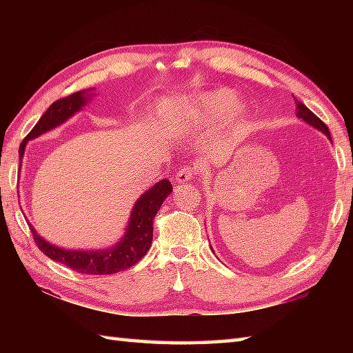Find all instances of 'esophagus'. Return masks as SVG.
I'll use <instances>...</instances> for the list:
<instances>
[{
    "label": "esophagus",
    "mask_w": 353,
    "mask_h": 353,
    "mask_svg": "<svg viewBox=\"0 0 353 353\" xmlns=\"http://www.w3.org/2000/svg\"><path fill=\"white\" fill-rule=\"evenodd\" d=\"M194 174H196V172H194L193 168H191V166H183V168H181V170L176 172L174 181L179 182V183L188 182V181H191V179L194 177Z\"/></svg>",
    "instance_id": "esophagus-1"
}]
</instances>
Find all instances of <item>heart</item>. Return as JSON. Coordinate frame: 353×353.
I'll return each instance as SVG.
<instances>
[{"mask_svg": "<svg viewBox=\"0 0 353 353\" xmlns=\"http://www.w3.org/2000/svg\"><path fill=\"white\" fill-rule=\"evenodd\" d=\"M236 104L234 93L230 92H216L205 94L196 103L171 105L170 113L166 117V124L170 130H183L191 124L204 117H223L224 113L232 110Z\"/></svg>", "mask_w": 353, "mask_h": 353, "instance_id": "1", "label": "heart"}]
</instances>
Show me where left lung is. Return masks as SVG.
Here are the masks:
<instances>
[{
    "instance_id": "obj_1",
    "label": "left lung",
    "mask_w": 353,
    "mask_h": 353,
    "mask_svg": "<svg viewBox=\"0 0 353 353\" xmlns=\"http://www.w3.org/2000/svg\"><path fill=\"white\" fill-rule=\"evenodd\" d=\"M294 101H296V105H297V117L302 118L303 121H307L308 124H312V126H314L316 129L322 130V132H324L328 137V139H330V130H328L327 124L322 121V119H319L318 117H316L314 113L310 110L305 104H302L301 101H297L296 98H294Z\"/></svg>"
}]
</instances>
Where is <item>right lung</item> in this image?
Here are the masks:
<instances>
[{
    "label": "right lung",
    "mask_w": 353,
    "mask_h": 353,
    "mask_svg": "<svg viewBox=\"0 0 353 353\" xmlns=\"http://www.w3.org/2000/svg\"><path fill=\"white\" fill-rule=\"evenodd\" d=\"M88 97H90V93H85L83 90L74 92L68 94V97L54 101L48 107V110L40 117L37 124H35L31 132L26 135V139L20 145V159L23 157V152H25L28 140H32L35 137L62 124L65 119H68L90 99ZM171 191L172 185L166 179L155 183L151 190H148L137 201L132 214H130L126 235L123 236V240L117 243L113 248L104 250H65L46 243L43 238L37 235V232L34 230L31 224H29V229L32 232L35 244L51 260L62 263V265L76 272L88 274V276L115 274L134 266L135 263H139L146 255L152 243L154 218Z\"/></svg>",
    "instance_id": "right-lung-1"
}]
</instances>
